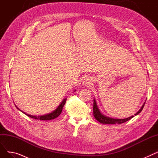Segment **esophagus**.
<instances>
[{"mask_svg": "<svg viewBox=\"0 0 158 158\" xmlns=\"http://www.w3.org/2000/svg\"><path fill=\"white\" fill-rule=\"evenodd\" d=\"M82 84H83V85H85V86H89L91 85L92 84V80H91L90 79L85 78V79H84L83 81H82Z\"/></svg>", "mask_w": 158, "mask_h": 158, "instance_id": "esophagus-1", "label": "esophagus"}]
</instances>
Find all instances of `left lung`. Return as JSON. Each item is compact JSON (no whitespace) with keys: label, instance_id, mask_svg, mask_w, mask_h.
<instances>
[{"label":"left lung","instance_id":"left-lung-1","mask_svg":"<svg viewBox=\"0 0 158 158\" xmlns=\"http://www.w3.org/2000/svg\"><path fill=\"white\" fill-rule=\"evenodd\" d=\"M145 102H144V104H143L142 107H141L140 110L135 115L138 114L141 111H142L143 107L145 106ZM94 116L97 121H98L101 123H105V124L122 123H124V122H126L131 120L132 118L134 117V116H131V117H130L124 118V119H118V118H110L108 117H106V116L102 114L100 110L98 109L95 98L94 99Z\"/></svg>","mask_w":158,"mask_h":158}]
</instances>
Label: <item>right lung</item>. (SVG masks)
Here are the masks:
<instances>
[{"label": "right lung", "instance_id": "add662e5", "mask_svg": "<svg viewBox=\"0 0 158 158\" xmlns=\"http://www.w3.org/2000/svg\"><path fill=\"white\" fill-rule=\"evenodd\" d=\"M66 98L63 99V101H62V102L60 104V106H58L57 108L53 111L52 112L48 114H44V115H41V116H33V115H31L29 114H27L26 113L23 112L22 111H21L19 107H17V106H15L16 107V108H17L19 110H20V111H22V113H23L25 114H26L27 116H28L29 117H31L32 118H34V119H36V120H52L56 118H57L58 116H59L61 112H62V110H63V107L66 102Z\"/></svg>", "mask_w": 158, "mask_h": 158}]
</instances>
